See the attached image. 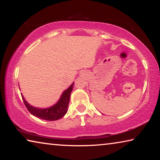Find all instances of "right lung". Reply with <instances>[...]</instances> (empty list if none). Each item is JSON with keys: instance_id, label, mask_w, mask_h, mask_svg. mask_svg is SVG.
<instances>
[{"instance_id": "add662e5", "label": "right lung", "mask_w": 160, "mask_h": 160, "mask_svg": "<svg viewBox=\"0 0 160 160\" xmlns=\"http://www.w3.org/2000/svg\"><path fill=\"white\" fill-rule=\"evenodd\" d=\"M73 84L74 82L63 92L61 96V98L59 99L58 102L56 104L49 108H47V109H39V108L31 106L25 101L22 94L21 95L26 108L32 115L39 118L44 119V120L56 121L63 117L68 112V107L70 101V94L73 88Z\"/></svg>"}]
</instances>
